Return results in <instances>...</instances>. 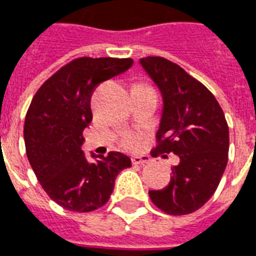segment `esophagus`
I'll list each match as a JSON object with an SVG mask.
<instances>
[{
    "mask_svg": "<svg viewBox=\"0 0 256 256\" xmlns=\"http://www.w3.org/2000/svg\"><path fill=\"white\" fill-rule=\"evenodd\" d=\"M132 163L143 166V164L150 163V156H147V155H135V156H132Z\"/></svg>",
    "mask_w": 256,
    "mask_h": 256,
    "instance_id": "esophagus-1",
    "label": "esophagus"
}]
</instances>
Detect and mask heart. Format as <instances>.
Returning a JSON list of instances; mask_svg holds the SVG:
<instances>
[{"label": "heart", "instance_id": "obj_1", "mask_svg": "<svg viewBox=\"0 0 256 256\" xmlns=\"http://www.w3.org/2000/svg\"><path fill=\"white\" fill-rule=\"evenodd\" d=\"M147 84H138L135 88H146ZM138 136L135 134H126V135L122 136L120 140V144L122 147H126V148H132V147H135L136 143H138Z\"/></svg>", "mask_w": 256, "mask_h": 256}]
</instances>
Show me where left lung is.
<instances>
[{"label":"left lung","instance_id":"8db88e82","mask_svg":"<svg viewBox=\"0 0 256 256\" xmlns=\"http://www.w3.org/2000/svg\"><path fill=\"white\" fill-rule=\"evenodd\" d=\"M163 96V114L152 156L174 154L168 185L150 190L162 212L182 216L208 202L220 184L230 150V130L220 104L200 80L162 56L140 59Z\"/></svg>","mask_w":256,"mask_h":256}]
</instances>
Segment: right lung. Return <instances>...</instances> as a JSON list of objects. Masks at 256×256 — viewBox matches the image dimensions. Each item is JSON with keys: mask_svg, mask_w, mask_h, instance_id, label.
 Returning a JSON list of instances; mask_svg holds the SVG:
<instances>
[{"mask_svg": "<svg viewBox=\"0 0 256 256\" xmlns=\"http://www.w3.org/2000/svg\"><path fill=\"white\" fill-rule=\"evenodd\" d=\"M132 63L130 58H76L50 76L30 101L24 122L26 156L48 197L67 210L104 206L117 174L130 167V158L120 152L94 155L89 163L80 147L84 130L93 120L96 88Z\"/></svg>", "mask_w": 256, "mask_h": 256, "instance_id": "1", "label": "right lung"}]
</instances>
